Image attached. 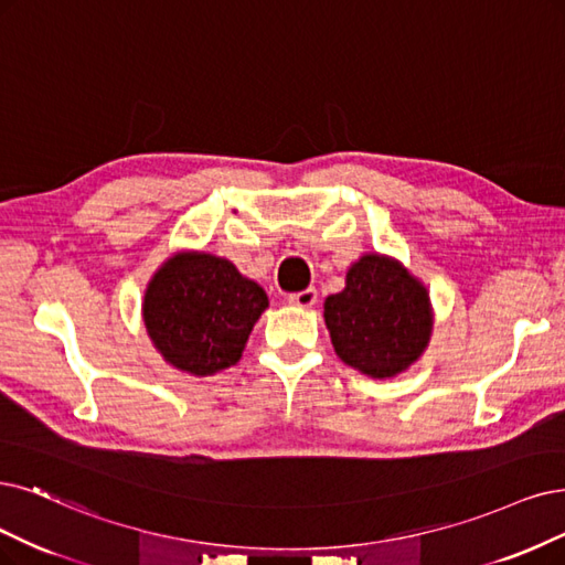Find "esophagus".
Segmentation results:
<instances>
[{
	"label": "esophagus",
	"instance_id": "esophagus-1",
	"mask_svg": "<svg viewBox=\"0 0 565 565\" xmlns=\"http://www.w3.org/2000/svg\"><path fill=\"white\" fill-rule=\"evenodd\" d=\"M317 288H305V290H300V294H290L288 296V302L290 305H296V307H315L317 305Z\"/></svg>",
	"mask_w": 565,
	"mask_h": 565
}]
</instances>
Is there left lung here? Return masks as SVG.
I'll return each instance as SVG.
<instances>
[{
	"mask_svg": "<svg viewBox=\"0 0 565 565\" xmlns=\"http://www.w3.org/2000/svg\"><path fill=\"white\" fill-rule=\"evenodd\" d=\"M338 356L367 377L405 372L428 347L433 311L426 286L388 256L367 254L347 271V286L323 302Z\"/></svg>",
	"mask_w": 565,
	"mask_h": 565,
	"instance_id": "8db88e82",
	"label": "left lung"
}]
</instances>
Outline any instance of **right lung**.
<instances>
[{"label":"right lung","instance_id":"obj_1","mask_svg":"<svg viewBox=\"0 0 565 565\" xmlns=\"http://www.w3.org/2000/svg\"><path fill=\"white\" fill-rule=\"evenodd\" d=\"M265 309L267 296L256 281L204 250L164 260L141 305L146 332L162 359L195 377L235 365Z\"/></svg>","mask_w":565,"mask_h":565}]
</instances>
